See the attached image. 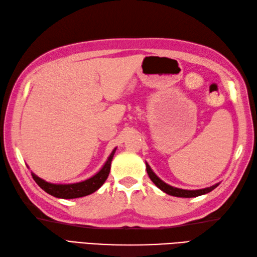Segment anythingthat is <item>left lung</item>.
<instances>
[{
	"instance_id": "obj_1",
	"label": "left lung",
	"mask_w": 257,
	"mask_h": 257,
	"mask_svg": "<svg viewBox=\"0 0 257 257\" xmlns=\"http://www.w3.org/2000/svg\"><path fill=\"white\" fill-rule=\"evenodd\" d=\"M146 165H147V172H148V175L149 177H150V180L157 185V186L162 190V192L166 193L168 195H171V196H175V197H183V198H192V197H197V196H200V195H205L207 193H210L211 190H213L214 188H216L218 184H214L212 185V186L210 187H207V188H202V189H196V190H188V189H182V188H176V187H173L171 186V185L164 183L161 178H159L156 173H154L150 165H149L147 162H146Z\"/></svg>"
}]
</instances>
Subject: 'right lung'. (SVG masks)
<instances>
[{
	"mask_svg": "<svg viewBox=\"0 0 257 257\" xmlns=\"http://www.w3.org/2000/svg\"><path fill=\"white\" fill-rule=\"evenodd\" d=\"M116 152V148L112 150L110 156L107 159L106 163L104 164L96 174L92 176L88 180H85L79 183L73 184H52L48 183L43 178L38 177L32 173L33 178L35 182L39 185L40 188H43L46 193L51 196H55L57 198H63V199H73V198H80V197H84L87 195H91L105 183L107 177L109 175L110 172V164L111 160L114 158V154Z\"/></svg>",
	"mask_w": 257,
	"mask_h": 257,
	"instance_id": "add662e5",
	"label": "right lung"
}]
</instances>
